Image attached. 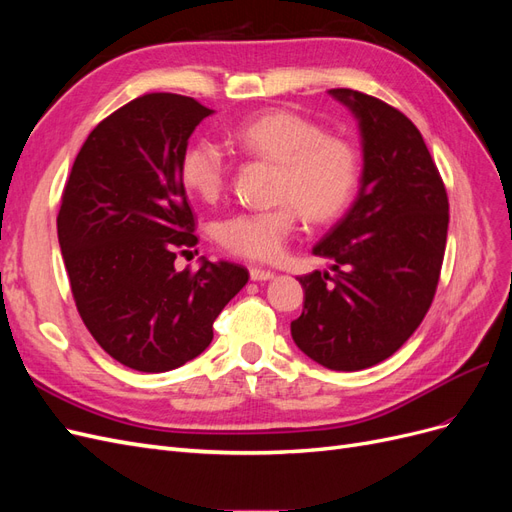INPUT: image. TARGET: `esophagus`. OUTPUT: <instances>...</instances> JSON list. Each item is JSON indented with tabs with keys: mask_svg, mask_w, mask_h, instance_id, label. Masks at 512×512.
I'll use <instances>...</instances> for the list:
<instances>
[{
	"mask_svg": "<svg viewBox=\"0 0 512 512\" xmlns=\"http://www.w3.org/2000/svg\"><path fill=\"white\" fill-rule=\"evenodd\" d=\"M250 277H252L254 282H269V280H273L275 273H273V271H269V269L252 267V269H250Z\"/></svg>",
	"mask_w": 512,
	"mask_h": 512,
	"instance_id": "1",
	"label": "esophagus"
}]
</instances>
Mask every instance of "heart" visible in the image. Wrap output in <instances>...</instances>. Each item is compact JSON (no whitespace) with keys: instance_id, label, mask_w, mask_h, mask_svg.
<instances>
[{"instance_id":"b5f03b06","label":"heart","mask_w":512,"mask_h":512,"mask_svg":"<svg viewBox=\"0 0 512 512\" xmlns=\"http://www.w3.org/2000/svg\"><path fill=\"white\" fill-rule=\"evenodd\" d=\"M228 141L277 164V200L286 203L273 211L237 213L218 226L220 243L245 258L275 260L297 230L299 211L309 222H329L348 207L359 181V153L350 141L282 108L245 119L228 132ZM181 179L198 198L215 200L228 179L224 151L198 138L183 153Z\"/></svg>"}]
</instances>
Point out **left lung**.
<instances>
[{"mask_svg": "<svg viewBox=\"0 0 512 512\" xmlns=\"http://www.w3.org/2000/svg\"><path fill=\"white\" fill-rule=\"evenodd\" d=\"M356 119L363 170L352 207L316 245L335 273L297 277L303 312L294 344L333 371L389 359L425 318L442 269L448 198L429 149L397 108L354 89H329Z\"/></svg>", "mask_w": 512, "mask_h": 512, "instance_id": "8db88e82", "label": "left lung"}]
</instances>
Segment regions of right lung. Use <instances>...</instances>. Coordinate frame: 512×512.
<instances>
[{
  "label": "right lung",
  "mask_w": 512,
  "mask_h": 512,
  "mask_svg": "<svg viewBox=\"0 0 512 512\" xmlns=\"http://www.w3.org/2000/svg\"><path fill=\"white\" fill-rule=\"evenodd\" d=\"M213 115L194 98L147 94L98 123L74 160L57 237L76 307L115 361L136 371L177 369L213 339V322L250 280L228 260L200 258L181 179L196 126Z\"/></svg>",
  "instance_id": "obj_1"
}]
</instances>
